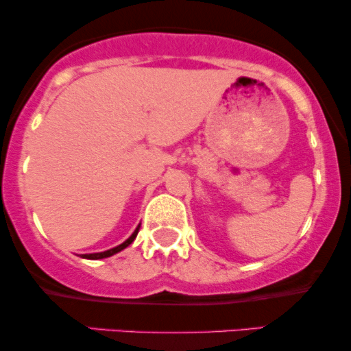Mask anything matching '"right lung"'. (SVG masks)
Returning a JSON list of instances; mask_svg holds the SVG:
<instances>
[{
  "label": "right lung",
  "mask_w": 351,
  "mask_h": 351,
  "mask_svg": "<svg viewBox=\"0 0 351 351\" xmlns=\"http://www.w3.org/2000/svg\"><path fill=\"white\" fill-rule=\"evenodd\" d=\"M138 229H140V226L135 229L134 231V234H132L130 237H128L127 241H125V243H122L120 245H117V247H114V249H108V251H104V252H95V254H82V257H86V259H104V257H110V256H114V254H117V252H120L122 251V249H125L127 247V245H130L132 243H134V239L136 237V234H138Z\"/></svg>",
  "instance_id": "right-lung-1"
}]
</instances>
